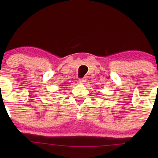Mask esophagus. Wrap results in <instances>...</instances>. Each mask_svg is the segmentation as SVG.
Instances as JSON below:
<instances>
[{"mask_svg": "<svg viewBox=\"0 0 158 158\" xmlns=\"http://www.w3.org/2000/svg\"><path fill=\"white\" fill-rule=\"evenodd\" d=\"M85 82H86V79H85V78H83V79L79 80V83H81V84L85 83Z\"/></svg>", "mask_w": 158, "mask_h": 158, "instance_id": "1", "label": "esophagus"}]
</instances>
